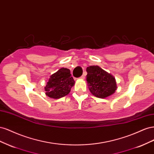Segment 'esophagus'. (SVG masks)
<instances>
[{
    "label": "esophagus",
    "instance_id": "esophagus-1",
    "mask_svg": "<svg viewBox=\"0 0 154 154\" xmlns=\"http://www.w3.org/2000/svg\"><path fill=\"white\" fill-rule=\"evenodd\" d=\"M84 78H85V74H83V75L80 77V79H82V80H83Z\"/></svg>",
    "mask_w": 154,
    "mask_h": 154
}]
</instances>
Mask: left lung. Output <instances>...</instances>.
I'll use <instances>...</instances> for the list:
<instances>
[{
    "label": "left lung",
    "mask_w": 154,
    "mask_h": 154,
    "mask_svg": "<svg viewBox=\"0 0 154 154\" xmlns=\"http://www.w3.org/2000/svg\"><path fill=\"white\" fill-rule=\"evenodd\" d=\"M87 82L92 94L105 98L115 92L117 85L115 78L97 66L87 67Z\"/></svg>",
    "instance_id": "left-lung-1"
}]
</instances>
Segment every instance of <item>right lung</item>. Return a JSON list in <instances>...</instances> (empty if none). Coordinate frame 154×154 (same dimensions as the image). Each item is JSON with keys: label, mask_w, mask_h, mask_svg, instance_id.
Instances as JSON below:
<instances>
[{"label": "right lung", "mask_w": 154, "mask_h": 154, "mask_svg": "<svg viewBox=\"0 0 154 154\" xmlns=\"http://www.w3.org/2000/svg\"><path fill=\"white\" fill-rule=\"evenodd\" d=\"M70 72L69 69L62 67L53 74L45 87V94L53 99L67 95L75 83Z\"/></svg>", "instance_id": "1"}]
</instances>
